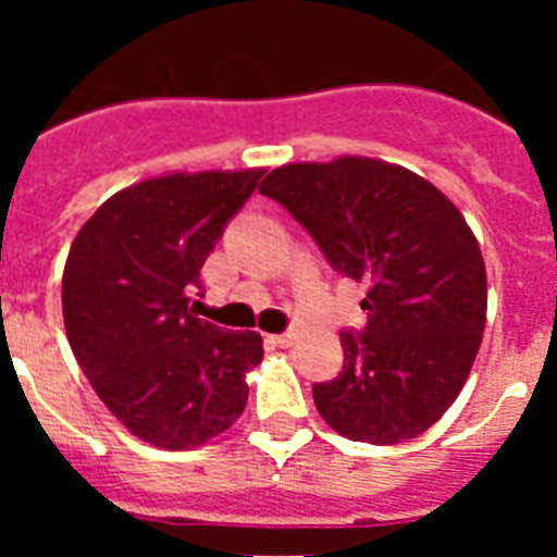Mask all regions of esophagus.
<instances>
[{
    "label": "esophagus",
    "instance_id": "34e87169",
    "mask_svg": "<svg viewBox=\"0 0 557 557\" xmlns=\"http://www.w3.org/2000/svg\"><path fill=\"white\" fill-rule=\"evenodd\" d=\"M293 339H295L293 332H287V334H270V343H273V346H278V348H289V346H293Z\"/></svg>",
    "mask_w": 557,
    "mask_h": 557
}]
</instances>
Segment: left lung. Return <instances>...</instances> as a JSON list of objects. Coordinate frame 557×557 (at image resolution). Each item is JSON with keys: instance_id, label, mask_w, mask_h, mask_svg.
Masks as SVG:
<instances>
[{"instance_id": "left-lung-1", "label": "left lung", "mask_w": 557, "mask_h": 557, "mask_svg": "<svg viewBox=\"0 0 557 557\" xmlns=\"http://www.w3.org/2000/svg\"><path fill=\"white\" fill-rule=\"evenodd\" d=\"M329 264L368 284L362 334H339L343 371L312 387L348 441L393 446L441 421L480 351L488 282L474 231L430 181L366 156L275 166L259 186Z\"/></svg>"}]
</instances>
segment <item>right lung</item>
Wrapping results in <instances>:
<instances>
[{"mask_svg": "<svg viewBox=\"0 0 557 557\" xmlns=\"http://www.w3.org/2000/svg\"><path fill=\"white\" fill-rule=\"evenodd\" d=\"M262 172H170L125 186L69 248V346L102 405L145 444L203 446L248 405L245 379L262 362V334L191 314L189 293Z\"/></svg>", "mask_w": 557, "mask_h": 557, "instance_id": "add662e5", "label": "right lung"}]
</instances>
